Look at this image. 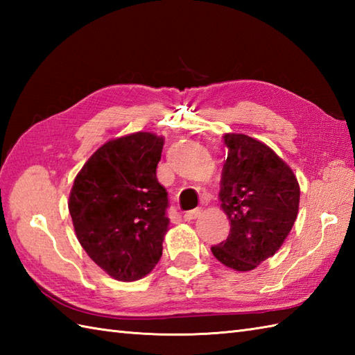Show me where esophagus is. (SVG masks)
<instances>
[{"label":"esophagus","mask_w":355,"mask_h":355,"mask_svg":"<svg viewBox=\"0 0 355 355\" xmlns=\"http://www.w3.org/2000/svg\"><path fill=\"white\" fill-rule=\"evenodd\" d=\"M201 212L202 210L198 207V209H193V210H189V212H186L184 214V221H192V220H195V218H198L200 215H201Z\"/></svg>","instance_id":"1"}]
</instances>
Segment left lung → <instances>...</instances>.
I'll return each mask as SVG.
<instances>
[{
  "label": "left lung",
  "mask_w": 355,
  "mask_h": 355,
  "mask_svg": "<svg viewBox=\"0 0 355 355\" xmlns=\"http://www.w3.org/2000/svg\"><path fill=\"white\" fill-rule=\"evenodd\" d=\"M229 148L221 177V207L230 233L212 247L215 258L250 271L273 256L297 218L300 189L290 166L273 149L244 134H225Z\"/></svg>",
  "instance_id": "1"
}]
</instances>
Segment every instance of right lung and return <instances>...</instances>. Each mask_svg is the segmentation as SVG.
<instances>
[{"label":"right lung","instance_id":"right-lung-1","mask_svg":"<svg viewBox=\"0 0 355 355\" xmlns=\"http://www.w3.org/2000/svg\"><path fill=\"white\" fill-rule=\"evenodd\" d=\"M163 137L135 132L105 143L74 178L69 210L80 245L122 282L150 273L168 232V192L157 180Z\"/></svg>","mask_w":355,"mask_h":355}]
</instances>
